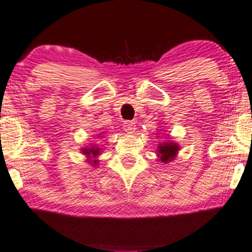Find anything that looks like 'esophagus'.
Returning a JSON list of instances; mask_svg holds the SVG:
<instances>
[{
	"label": "esophagus",
	"mask_w": 252,
	"mask_h": 252,
	"mask_svg": "<svg viewBox=\"0 0 252 252\" xmlns=\"http://www.w3.org/2000/svg\"><path fill=\"white\" fill-rule=\"evenodd\" d=\"M123 129L126 130V132L133 133V132H135V130H136V126H135V123L132 122V121H124Z\"/></svg>",
	"instance_id": "1"
}]
</instances>
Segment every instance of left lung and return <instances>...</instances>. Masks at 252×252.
<instances>
[{
    "label": "left lung",
    "mask_w": 252,
    "mask_h": 252,
    "mask_svg": "<svg viewBox=\"0 0 252 252\" xmlns=\"http://www.w3.org/2000/svg\"><path fill=\"white\" fill-rule=\"evenodd\" d=\"M180 151V145L174 140H166V142L158 144L157 146V156L158 160L161 162L167 163L172 162V161L177 157V153Z\"/></svg>",
    "instance_id": "left-lung-1"
}]
</instances>
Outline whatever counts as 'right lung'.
<instances>
[{
  "label": "right lung",
  "instance_id": "obj_1",
  "mask_svg": "<svg viewBox=\"0 0 252 252\" xmlns=\"http://www.w3.org/2000/svg\"><path fill=\"white\" fill-rule=\"evenodd\" d=\"M100 135H102V132L99 133V136H100ZM80 151H82V153L84 154V156L86 157V161H87V162L91 163V165H92L93 167H95V166L99 165L98 157H99L100 154H101V152H102L101 147H98L96 145H94V144H93V145L83 147V149L80 150Z\"/></svg>",
  "mask_w": 252,
  "mask_h": 252
}]
</instances>
